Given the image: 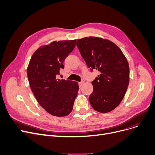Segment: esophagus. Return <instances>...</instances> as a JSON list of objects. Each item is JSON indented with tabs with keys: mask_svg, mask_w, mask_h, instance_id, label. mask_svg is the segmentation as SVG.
<instances>
[{
	"mask_svg": "<svg viewBox=\"0 0 155 155\" xmlns=\"http://www.w3.org/2000/svg\"><path fill=\"white\" fill-rule=\"evenodd\" d=\"M83 84H84V81H81L80 83H79V87H81Z\"/></svg>",
	"mask_w": 155,
	"mask_h": 155,
	"instance_id": "34e87169",
	"label": "esophagus"
}]
</instances>
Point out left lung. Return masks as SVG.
Listing matches in <instances>:
<instances>
[{
    "instance_id": "1",
    "label": "left lung",
    "mask_w": 155,
    "mask_h": 155,
    "mask_svg": "<svg viewBox=\"0 0 155 155\" xmlns=\"http://www.w3.org/2000/svg\"><path fill=\"white\" fill-rule=\"evenodd\" d=\"M76 45L91 71L100 74L92 81L93 91L89 100L96 111L107 113L122 101L129 83V66L126 57L114 43L90 36L77 40Z\"/></svg>"
}]
</instances>
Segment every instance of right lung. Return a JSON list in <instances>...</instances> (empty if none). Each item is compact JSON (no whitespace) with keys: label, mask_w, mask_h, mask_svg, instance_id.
Segmentation results:
<instances>
[{"label":"right lung","mask_w":155,"mask_h":155,"mask_svg":"<svg viewBox=\"0 0 155 155\" xmlns=\"http://www.w3.org/2000/svg\"><path fill=\"white\" fill-rule=\"evenodd\" d=\"M75 46L76 40L54 41L40 47L33 54L27 69L29 83L36 100L54 116L68 115L77 97V82L56 78Z\"/></svg>","instance_id":"add662e5"}]
</instances>
